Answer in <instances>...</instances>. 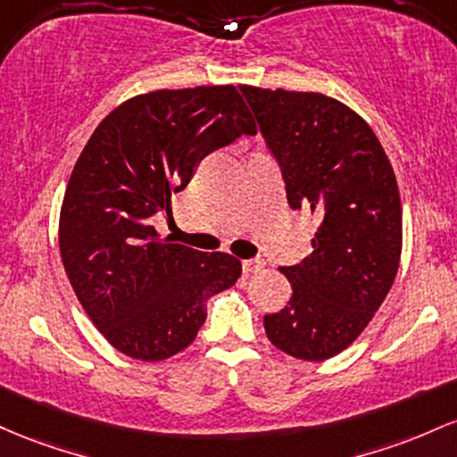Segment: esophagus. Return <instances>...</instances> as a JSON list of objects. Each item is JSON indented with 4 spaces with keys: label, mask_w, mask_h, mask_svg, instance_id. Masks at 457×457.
Here are the masks:
<instances>
[{
    "label": "esophagus",
    "mask_w": 457,
    "mask_h": 457,
    "mask_svg": "<svg viewBox=\"0 0 457 457\" xmlns=\"http://www.w3.org/2000/svg\"><path fill=\"white\" fill-rule=\"evenodd\" d=\"M242 268L245 274H256V271H261L265 268V261L259 259V256H254V259H245L242 263Z\"/></svg>",
    "instance_id": "esophagus-1"
}]
</instances>
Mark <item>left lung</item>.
I'll use <instances>...</instances> for the list:
<instances>
[{
    "label": "left lung",
    "instance_id": "8db88e82",
    "mask_svg": "<svg viewBox=\"0 0 457 457\" xmlns=\"http://www.w3.org/2000/svg\"><path fill=\"white\" fill-rule=\"evenodd\" d=\"M285 181L291 209L321 220L312 253L280 271L291 300L263 317L268 339L300 361L352 345L391 289L402 201L386 153L356 112L320 92L239 86Z\"/></svg>",
    "mask_w": 457,
    "mask_h": 457
}]
</instances>
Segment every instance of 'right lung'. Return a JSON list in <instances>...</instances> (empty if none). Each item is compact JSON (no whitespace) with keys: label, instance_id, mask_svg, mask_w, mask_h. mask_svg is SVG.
<instances>
[{"label":"right lung","instance_id":"obj_1","mask_svg":"<svg viewBox=\"0 0 457 457\" xmlns=\"http://www.w3.org/2000/svg\"><path fill=\"white\" fill-rule=\"evenodd\" d=\"M235 86L133 96L104 118L77 160L60 212V254L77 300L118 352L163 361L196 339L209 297L242 263L163 242L151 218L209 153L254 136Z\"/></svg>","mask_w":457,"mask_h":457}]
</instances>
